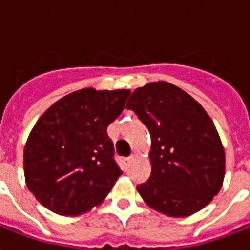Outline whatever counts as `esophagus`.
<instances>
[{
    "label": "esophagus",
    "mask_w": 250,
    "mask_h": 250,
    "mask_svg": "<svg viewBox=\"0 0 250 250\" xmlns=\"http://www.w3.org/2000/svg\"><path fill=\"white\" fill-rule=\"evenodd\" d=\"M134 155H131V156H128V158H125V159H123V164H125V167H127V166H130L131 164V162H132V160H134Z\"/></svg>",
    "instance_id": "obj_1"
}]
</instances>
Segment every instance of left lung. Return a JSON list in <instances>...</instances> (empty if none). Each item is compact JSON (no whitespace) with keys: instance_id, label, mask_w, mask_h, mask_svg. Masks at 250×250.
Segmentation results:
<instances>
[{"instance_id":"1","label":"left lung","mask_w":250,"mask_h":250,"mask_svg":"<svg viewBox=\"0 0 250 250\" xmlns=\"http://www.w3.org/2000/svg\"><path fill=\"white\" fill-rule=\"evenodd\" d=\"M125 108L151 135V176L136 187L146 204L171 217L191 216L209 204L223 186L225 153L200 103L160 81L136 88Z\"/></svg>"}]
</instances>
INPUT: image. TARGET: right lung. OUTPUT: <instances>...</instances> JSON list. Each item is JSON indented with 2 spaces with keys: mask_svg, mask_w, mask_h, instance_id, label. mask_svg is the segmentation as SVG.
I'll use <instances>...</instances> for the list:
<instances>
[{
  "mask_svg": "<svg viewBox=\"0 0 250 250\" xmlns=\"http://www.w3.org/2000/svg\"><path fill=\"white\" fill-rule=\"evenodd\" d=\"M130 90L82 88L61 98L37 120L23 151L29 191L62 216H78L106 199L122 171L107 127Z\"/></svg>",
  "mask_w": 250,
  "mask_h": 250,
  "instance_id": "right-lung-1",
  "label": "right lung"
}]
</instances>
